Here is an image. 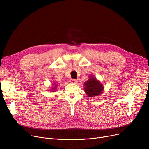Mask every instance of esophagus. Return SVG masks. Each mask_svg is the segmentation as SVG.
Masks as SVG:
<instances>
[{
  "label": "esophagus",
  "instance_id": "obj_1",
  "mask_svg": "<svg viewBox=\"0 0 149 149\" xmlns=\"http://www.w3.org/2000/svg\"><path fill=\"white\" fill-rule=\"evenodd\" d=\"M77 81V80H75V79H70L69 80V82H70L71 83H76Z\"/></svg>",
  "mask_w": 149,
  "mask_h": 149
}]
</instances>
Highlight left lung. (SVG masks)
<instances>
[{
  "mask_svg": "<svg viewBox=\"0 0 149 149\" xmlns=\"http://www.w3.org/2000/svg\"><path fill=\"white\" fill-rule=\"evenodd\" d=\"M84 92L89 97L98 96L104 90L103 84L92 75L90 76L89 79L84 83Z\"/></svg>",
  "mask_w": 149,
  "mask_h": 149,
  "instance_id": "obj_1",
  "label": "left lung"
}]
</instances>
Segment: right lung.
<instances>
[{
  "mask_svg": "<svg viewBox=\"0 0 149 149\" xmlns=\"http://www.w3.org/2000/svg\"><path fill=\"white\" fill-rule=\"evenodd\" d=\"M55 86H54V88H52V89L51 90H52L53 91L52 92H55V91H56V88H57V84H54Z\"/></svg>",
  "mask_w": 149,
  "mask_h": 149,
  "instance_id": "1",
  "label": "right lung"
}]
</instances>
